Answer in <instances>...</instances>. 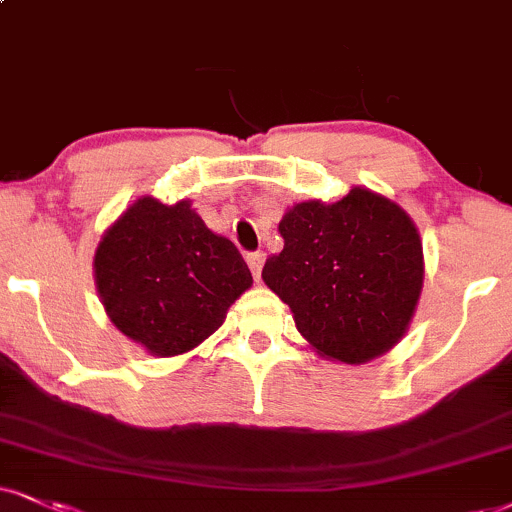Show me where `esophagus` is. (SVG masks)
<instances>
[{
  "mask_svg": "<svg viewBox=\"0 0 512 512\" xmlns=\"http://www.w3.org/2000/svg\"><path fill=\"white\" fill-rule=\"evenodd\" d=\"M246 263H249V270H251V275H254V280H258V277H261V270H263V254H261V251L246 254Z\"/></svg>",
  "mask_w": 512,
  "mask_h": 512,
  "instance_id": "34e87169",
  "label": "esophagus"
}]
</instances>
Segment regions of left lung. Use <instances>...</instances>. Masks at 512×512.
Listing matches in <instances>:
<instances>
[{
	"label": "left lung",
	"mask_w": 512,
	"mask_h": 512,
	"mask_svg": "<svg viewBox=\"0 0 512 512\" xmlns=\"http://www.w3.org/2000/svg\"><path fill=\"white\" fill-rule=\"evenodd\" d=\"M280 235L263 282L320 356L361 365L399 344L425 277L418 227L399 204L353 187L334 204L289 208Z\"/></svg>",
	"instance_id": "1"
}]
</instances>
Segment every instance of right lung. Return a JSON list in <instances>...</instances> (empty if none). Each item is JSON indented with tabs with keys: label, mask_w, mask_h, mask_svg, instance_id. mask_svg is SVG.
<instances>
[{
	"label": "right lung",
	"mask_w": 512,
	"mask_h": 512,
	"mask_svg": "<svg viewBox=\"0 0 512 512\" xmlns=\"http://www.w3.org/2000/svg\"><path fill=\"white\" fill-rule=\"evenodd\" d=\"M94 282L111 323L168 358L211 337L254 280L237 246L208 230L189 201L142 197L104 232Z\"/></svg>",
	"instance_id": "1"
}]
</instances>
